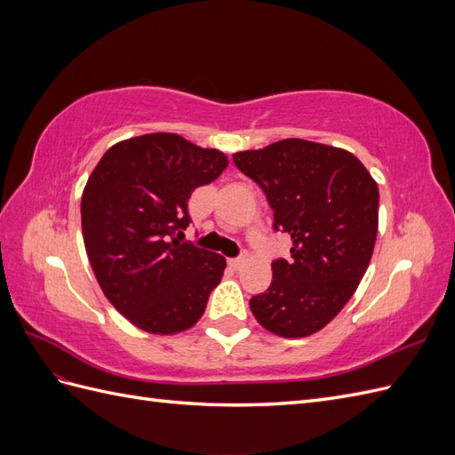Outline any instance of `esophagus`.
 <instances>
[{"mask_svg": "<svg viewBox=\"0 0 455 455\" xmlns=\"http://www.w3.org/2000/svg\"><path fill=\"white\" fill-rule=\"evenodd\" d=\"M246 259H249V254L243 252V254H241V256H237V258H231V259H229V266H231L233 269H239V267L244 264Z\"/></svg>", "mask_w": 455, "mask_h": 455, "instance_id": "esophagus-1", "label": "esophagus"}]
</instances>
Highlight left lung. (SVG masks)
<instances>
[{"mask_svg": "<svg viewBox=\"0 0 455 455\" xmlns=\"http://www.w3.org/2000/svg\"><path fill=\"white\" fill-rule=\"evenodd\" d=\"M233 163L264 189L273 228L292 239V258L273 261L271 286L252 296V315L281 338L319 332L368 269L378 235L376 180L347 149L299 139L239 151Z\"/></svg>", "mask_w": 455, "mask_h": 455, "instance_id": "left-lung-1", "label": "left lung"}]
</instances>
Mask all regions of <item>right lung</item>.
<instances>
[{
  "mask_svg": "<svg viewBox=\"0 0 455 455\" xmlns=\"http://www.w3.org/2000/svg\"><path fill=\"white\" fill-rule=\"evenodd\" d=\"M228 167L218 149L154 132L109 148L81 197L85 251L104 296L149 334L194 326L226 269V258L182 243L188 201Z\"/></svg>",
  "mask_w": 455,
  "mask_h": 455,
  "instance_id": "add662e5",
  "label": "right lung"
}]
</instances>
